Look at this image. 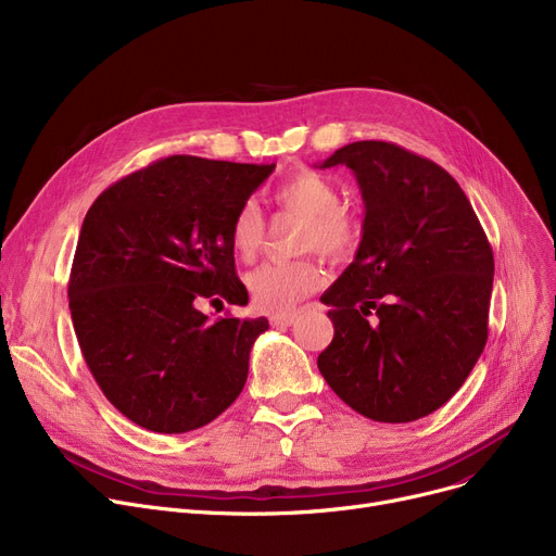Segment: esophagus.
<instances>
[{"instance_id":"esophagus-1","label":"esophagus","mask_w":556,"mask_h":556,"mask_svg":"<svg viewBox=\"0 0 556 556\" xmlns=\"http://www.w3.org/2000/svg\"><path fill=\"white\" fill-rule=\"evenodd\" d=\"M298 323V315H273L270 317V325L286 329V327H293Z\"/></svg>"}]
</instances>
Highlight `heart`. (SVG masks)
I'll return each instance as SVG.
<instances>
[{
	"label": "heart",
	"instance_id": "obj_1",
	"mask_svg": "<svg viewBox=\"0 0 556 556\" xmlns=\"http://www.w3.org/2000/svg\"><path fill=\"white\" fill-rule=\"evenodd\" d=\"M275 200L283 210L304 220L300 231V248L317 250L331 261L349 258L361 241L358 218L340 204V191L327 175L302 168L286 178ZM263 243V216L254 200L243 202L229 225V245L241 261H252ZM325 283V270L311 256L263 263L250 273L248 288L256 308L286 315L295 311L311 293Z\"/></svg>",
	"mask_w": 556,
	"mask_h": 556
}]
</instances>
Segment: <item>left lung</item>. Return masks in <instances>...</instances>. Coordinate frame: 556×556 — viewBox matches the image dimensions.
I'll return each mask as SVG.
<instances>
[{"label":"left lung","instance_id":"obj_1","mask_svg":"<svg viewBox=\"0 0 556 556\" xmlns=\"http://www.w3.org/2000/svg\"><path fill=\"white\" fill-rule=\"evenodd\" d=\"M344 164L365 202L354 261L319 298L333 340L329 388L367 419L417 421L466 381L486 344L493 252L453 175L390 141H354Z\"/></svg>","mask_w":556,"mask_h":556}]
</instances>
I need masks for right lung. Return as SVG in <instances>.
<instances>
[{
  "label": "right lung",
  "mask_w": 556,
  "mask_h": 556,
  "mask_svg": "<svg viewBox=\"0 0 556 556\" xmlns=\"http://www.w3.org/2000/svg\"><path fill=\"white\" fill-rule=\"evenodd\" d=\"M273 170L173 155L126 175L87 212L67 288L72 323L99 388L132 424L189 432L241 394L268 319H210L198 304H248L229 225Z\"/></svg>",
  "instance_id": "add662e5"
}]
</instances>
